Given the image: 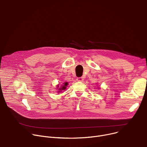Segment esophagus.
<instances>
[{"instance_id":"34e87169","label":"esophagus","mask_w":147,"mask_h":147,"mask_svg":"<svg viewBox=\"0 0 147 147\" xmlns=\"http://www.w3.org/2000/svg\"><path fill=\"white\" fill-rule=\"evenodd\" d=\"M84 80V79L83 77H78L77 78V81L78 82H83Z\"/></svg>"}]
</instances>
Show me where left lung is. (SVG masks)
I'll return each instance as SVG.
<instances>
[{
	"instance_id": "obj_1",
	"label": "left lung",
	"mask_w": 147,
	"mask_h": 147,
	"mask_svg": "<svg viewBox=\"0 0 147 147\" xmlns=\"http://www.w3.org/2000/svg\"><path fill=\"white\" fill-rule=\"evenodd\" d=\"M98 88H99V87H98Z\"/></svg>"
}]
</instances>
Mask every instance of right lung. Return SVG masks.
Instances as JSON below:
<instances>
[{"mask_svg":"<svg viewBox=\"0 0 147 147\" xmlns=\"http://www.w3.org/2000/svg\"><path fill=\"white\" fill-rule=\"evenodd\" d=\"M68 85V83L67 82H65V83H64L63 85H61V86H60V87H59V85L58 84L57 86V88H58L59 91H58V92H61L63 90H65V88H66V87Z\"/></svg>","mask_w":147,"mask_h":147,"instance_id":"add662e5","label":"right lung"}]
</instances>
